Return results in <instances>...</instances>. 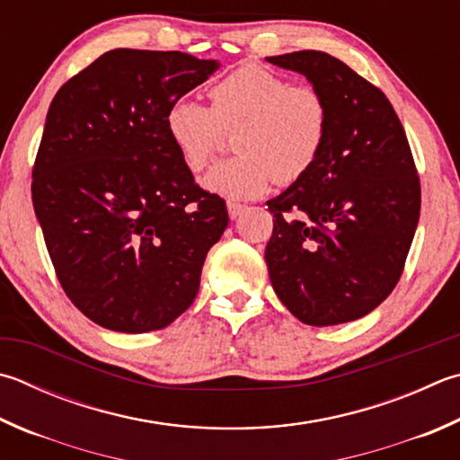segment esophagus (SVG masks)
<instances>
[{
  "instance_id": "1",
  "label": "esophagus",
  "mask_w": 460,
  "mask_h": 460,
  "mask_svg": "<svg viewBox=\"0 0 460 460\" xmlns=\"http://www.w3.org/2000/svg\"><path fill=\"white\" fill-rule=\"evenodd\" d=\"M247 205L243 203H235V201H227V211H229V217L231 219H237V217H241L245 213Z\"/></svg>"
}]
</instances>
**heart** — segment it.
<instances>
[{
  "instance_id": "b5f03b06",
  "label": "heart",
  "mask_w": 460,
  "mask_h": 460,
  "mask_svg": "<svg viewBox=\"0 0 460 460\" xmlns=\"http://www.w3.org/2000/svg\"><path fill=\"white\" fill-rule=\"evenodd\" d=\"M211 106L190 96L172 100L164 112L166 137L189 171H203L233 130L237 150L205 174L203 187L227 199L263 195L275 181L294 185L310 172L330 132V108L314 86L243 64L208 90Z\"/></svg>"
}]
</instances>
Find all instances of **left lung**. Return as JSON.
I'll list each match as a JSON object with an SVG mask.
<instances>
[{
    "label": "left lung",
    "instance_id": "1",
    "mask_svg": "<svg viewBox=\"0 0 460 460\" xmlns=\"http://www.w3.org/2000/svg\"><path fill=\"white\" fill-rule=\"evenodd\" d=\"M267 62L304 74L330 108L314 169L267 201L271 286L299 322H354L378 307L404 271L420 217V179L398 114L380 88L317 49Z\"/></svg>",
    "mask_w": 460,
    "mask_h": 460
}]
</instances>
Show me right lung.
<instances>
[{
	"mask_svg": "<svg viewBox=\"0 0 460 460\" xmlns=\"http://www.w3.org/2000/svg\"><path fill=\"white\" fill-rule=\"evenodd\" d=\"M215 60L119 48L58 90L31 169V201L64 294L102 328H166L193 304L229 215L166 137L172 100Z\"/></svg>",
	"mask_w": 460,
	"mask_h": 460,
	"instance_id": "right-lung-1",
	"label": "right lung"
}]
</instances>
